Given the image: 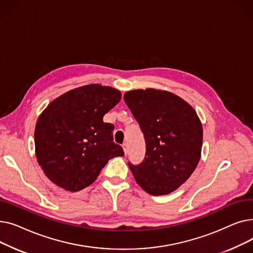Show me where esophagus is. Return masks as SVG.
Listing matches in <instances>:
<instances>
[{
    "label": "esophagus",
    "instance_id": "obj_1",
    "mask_svg": "<svg viewBox=\"0 0 253 253\" xmlns=\"http://www.w3.org/2000/svg\"><path fill=\"white\" fill-rule=\"evenodd\" d=\"M123 150H124V153H125V155H127V153H128V148H127V143H123Z\"/></svg>",
    "mask_w": 253,
    "mask_h": 253
}]
</instances>
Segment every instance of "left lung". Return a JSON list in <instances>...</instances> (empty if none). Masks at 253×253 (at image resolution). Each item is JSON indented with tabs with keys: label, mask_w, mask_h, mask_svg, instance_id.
I'll return each mask as SVG.
<instances>
[{
	"label": "left lung",
	"mask_w": 253,
	"mask_h": 253,
	"mask_svg": "<svg viewBox=\"0 0 253 253\" xmlns=\"http://www.w3.org/2000/svg\"><path fill=\"white\" fill-rule=\"evenodd\" d=\"M124 100L145 141L142 162H128L136 182L154 196L175 191L201 157L203 130L196 112L173 93L152 88L126 92Z\"/></svg>",
	"instance_id": "8db88e82"
}]
</instances>
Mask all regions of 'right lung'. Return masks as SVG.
Listing matches in <instances>:
<instances>
[{
	"instance_id": "right-lung-1",
	"label": "right lung",
	"mask_w": 253,
	"mask_h": 253,
	"mask_svg": "<svg viewBox=\"0 0 253 253\" xmlns=\"http://www.w3.org/2000/svg\"><path fill=\"white\" fill-rule=\"evenodd\" d=\"M119 90L91 84L53 100L39 117L36 156L46 176L71 192L83 190L112 158L124 156L103 116L121 100Z\"/></svg>"
}]
</instances>
